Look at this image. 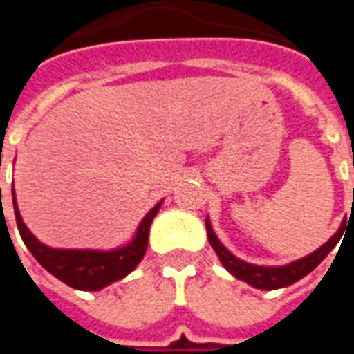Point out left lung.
Returning a JSON list of instances; mask_svg holds the SVG:
<instances>
[{
    "mask_svg": "<svg viewBox=\"0 0 354 354\" xmlns=\"http://www.w3.org/2000/svg\"><path fill=\"white\" fill-rule=\"evenodd\" d=\"M343 230H345V223H342V227L337 230L334 237L326 241L324 245L317 248L315 252H311L309 256H305L301 260H296L288 263V266H281V267H266V266H254V263H246V261L239 260L237 256L225 248V246L220 243V239L216 237V233L212 231V225L208 222L207 218V233H208V241L210 245L218 254V258L222 261V266L230 271L233 277H237L239 281L248 282L250 286L258 290H277V288H284V286H290L294 284L299 279H304L305 274H309L319 266L320 261L326 258L328 254L332 252V248L337 245V241L343 235Z\"/></svg>",
    "mask_w": 354,
    "mask_h": 354,
    "instance_id": "left-lung-1",
    "label": "left lung"
}]
</instances>
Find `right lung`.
Segmentation results:
<instances>
[{"mask_svg":"<svg viewBox=\"0 0 354 354\" xmlns=\"http://www.w3.org/2000/svg\"><path fill=\"white\" fill-rule=\"evenodd\" d=\"M1 192V189H0ZM12 205H15V218L19 225L20 237L28 246V250L34 254V258L41 263L50 274H55L58 281L68 286L85 292H96L108 286L111 282L121 281L123 277L136 269L144 254L147 250V237L149 225L153 222L155 214L159 212L162 201H159L140 222L138 230L134 233L129 245L113 250H72V248H50L43 245L41 241L32 235L26 223L20 218L15 189H12Z\"/></svg>","mask_w":354,"mask_h":354,"instance_id":"add662e5","label":"right lung"}]
</instances>
